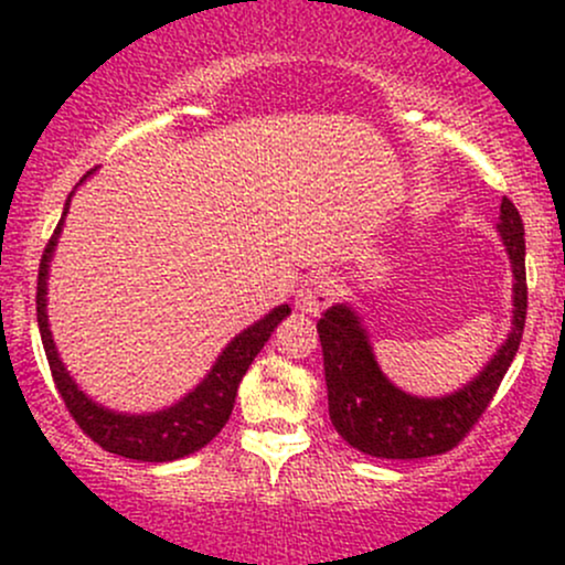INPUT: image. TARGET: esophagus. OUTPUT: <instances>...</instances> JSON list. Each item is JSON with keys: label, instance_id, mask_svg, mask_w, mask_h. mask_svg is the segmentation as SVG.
<instances>
[{"label": "esophagus", "instance_id": "34e87169", "mask_svg": "<svg viewBox=\"0 0 565 565\" xmlns=\"http://www.w3.org/2000/svg\"><path fill=\"white\" fill-rule=\"evenodd\" d=\"M332 300H334V281L323 274L310 276L308 281L302 284V289L297 291V308L310 316L319 313V310L327 308Z\"/></svg>", "mask_w": 565, "mask_h": 565}]
</instances>
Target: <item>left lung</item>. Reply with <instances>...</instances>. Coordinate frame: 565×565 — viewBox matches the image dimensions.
Returning <instances> with one entry per match:
<instances>
[{"label": "left lung", "instance_id": "8db88e82", "mask_svg": "<svg viewBox=\"0 0 565 565\" xmlns=\"http://www.w3.org/2000/svg\"><path fill=\"white\" fill-rule=\"evenodd\" d=\"M499 233L515 276V316L508 342L497 350L491 364L462 391L446 398H414L382 377L372 345L355 313L345 305H332L319 321L323 374L329 391V417L353 449L380 459H423L451 451L476 427L494 401L502 377L515 359L526 327V242L523 220L504 196L499 206Z\"/></svg>", "mask_w": 565, "mask_h": 565}]
</instances>
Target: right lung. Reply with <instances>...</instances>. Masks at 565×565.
I'll return each mask as SVG.
<instances>
[{"mask_svg": "<svg viewBox=\"0 0 565 565\" xmlns=\"http://www.w3.org/2000/svg\"><path fill=\"white\" fill-rule=\"evenodd\" d=\"M68 201L66 210H63V217L68 212ZM63 217L53 231V236H50L47 246H44L36 278L39 334H42V345L44 353H47V364L50 372H53L57 395L63 398L74 423L82 427L84 436L93 438L106 451L119 454V457L138 459V462H172V459L199 451L201 446L210 444L223 430L225 423H228L233 404H236L238 382H242L246 369L255 361V355L260 353L265 342L270 340V332L281 323V319L289 316V305H278L265 319L257 321L255 327L244 329L242 334L233 337V342L223 350V355L212 366V372L206 374V380L201 382L196 391L188 393L180 404L164 408L159 414H142V417H135V414L132 417L129 414H114L108 408L93 404L76 387V382L68 377L61 359H57L53 334H50L47 327V300H44V295H47V263L53 257Z\"/></svg>", "mask_w": 565, "mask_h": 565, "instance_id": "add662e5", "label": "right lung"}]
</instances>
